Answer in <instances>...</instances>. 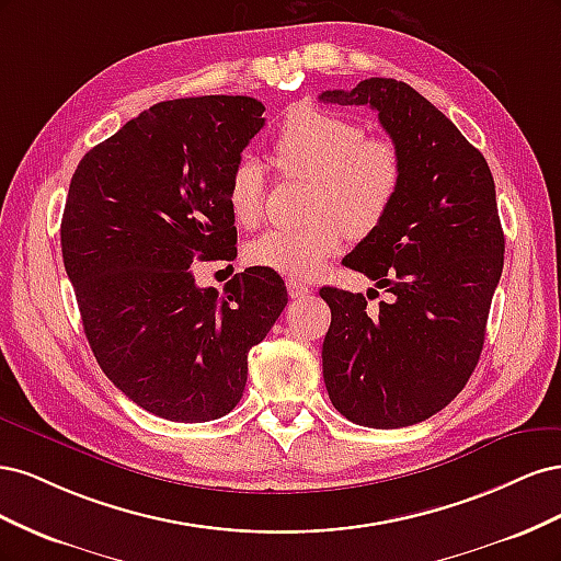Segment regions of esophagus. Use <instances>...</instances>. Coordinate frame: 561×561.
Listing matches in <instances>:
<instances>
[{
  "label": "esophagus",
  "instance_id": "1",
  "mask_svg": "<svg viewBox=\"0 0 561 561\" xmlns=\"http://www.w3.org/2000/svg\"><path fill=\"white\" fill-rule=\"evenodd\" d=\"M287 293H290L293 299H301V297L311 295V287L307 283L297 280V278H290V280H287Z\"/></svg>",
  "mask_w": 561,
  "mask_h": 561
}]
</instances>
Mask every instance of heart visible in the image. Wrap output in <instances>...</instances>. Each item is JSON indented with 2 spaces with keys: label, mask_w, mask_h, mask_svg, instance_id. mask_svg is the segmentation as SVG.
Here are the masks:
<instances>
[{
  "label": "heart",
  "mask_w": 561,
  "mask_h": 561,
  "mask_svg": "<svg viewBox=\"0 0 561 561\" xmlns=\"http://www.w3.org/2000/svg\"><path fill=\"white\" fill-rule=\"evenodd\" d=\"M274 161L285 178L311 182L309 215L301 227H276L257 236L248 260L290 278H313L342 250L346 231L367 236L396 206L404 159L396 142L367 138V128L344 114L297 105L285 114L274 140ZM266 171L250 154L236 161L227 201L236 222L254 227L264 215Z\"/></svg>",
  "instance_id": "obj_1"
}]
</instances>
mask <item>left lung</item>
Returning a JSON list of instances; mask_svg holds the SVG:
<instances>
[{
	"label": "left lung",
	"mask_w": 561,
	"mask_h": 561,
	"mask_svg": "<svg viewBox=\"0 0 561 561\" xmlns=\"http://www.w3.org/2000/svg\"><path fill=\"white\" fill-rule=\"evenodd\" d=\"M320 100L377 110L404 159L396 206L344 257L388 299L371 311L363 293L322 287L332 311L322 377L336 412L358 426H414L445 410L480 360L505 252L494 178L404 81L371 77Z\"/></svg>",
	"instance_id": "8db88e82"
}]
</instances>
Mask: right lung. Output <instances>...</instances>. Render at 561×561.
I'll return each instance as SVG.
<instances>
[{
  "label": "right lung",
  "mask_w": 561,
  "mask_h": 561,
  "mask_svg": "<svg viewBox=\"0 0 561 561\" xmlns=\"http://www.w3.org/2000/svg\"><path fill=\"white\" fill-rule=\"evenodd\" d=\"M248 95L165 100L77 165L60 245L100 369L142 410L201 423L243 398L248 353L287 304L276 271L250 266L225 295L194 260H233L227 186L264 126Z\"/></svg>",
  "instance_id": "right-lung-1"
}]
</instances>
